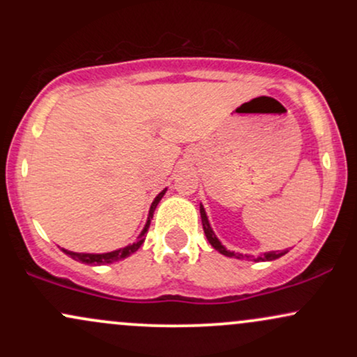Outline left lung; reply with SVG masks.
<instances>
[{
    "label": "left lung",
    "instance_id": "1",
    "mask_svg": "<svg viewBox=\"0 0 357 357\" xmlns=\"http://www.w3.org/2000/svg\"><path fill=\"white\" fill-rule=\"evenodd\" d=\"M199 213H202V223H203V230H204V235H206L208 241L211 243V247L215 250H218L221 255L225 257H235V258H240V260H243V258H247V260H253V261H267V260H275V258H280L284 257L289 250H282V252H267L264 253V255H258V257H250V255H241V253H235V252H230V250H227L221 245V241L216 238L215 231L211 230L210 227V221H208V216H206V211H204L203 204H199Z\"/></svg>",
    "mask_w": 357,
    "mask_h": 357
}]
</instances>
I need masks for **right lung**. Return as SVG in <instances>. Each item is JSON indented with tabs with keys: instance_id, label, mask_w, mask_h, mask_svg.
I'll return each instance as SVG.
<instances>
[{
	"instance_id": "add662e5",
	"label": "right lung",
	"mask_w": 357,
	"mask_h": 357,
	"mask_svg": "<svg viewBox=\"0 0 357 357\" xmlns=\"http://www.w3.org/2000/svg\"><path fill=\"white\" fill-rule=\"evenodd\" d=\"M165 192H166V190H162L154 198L153 204H151L149 216H147V223H146L144 230L141 231V235L137 236V240L134 241V243L127 245V247H124V248L114 250V252H109V253H77V252H70V250H65V248H61V250H63L68 257H72L73 260L82 261V264H87V265H107V264H114V261L124 260V258L132 255L134 252H137V250L141 248V245L144 243V236H146L147 230H149V225H151V220H153L154 210H155V206H158V203L161 202L162 196H165Z\"/></svg>"
}]
</instances>
